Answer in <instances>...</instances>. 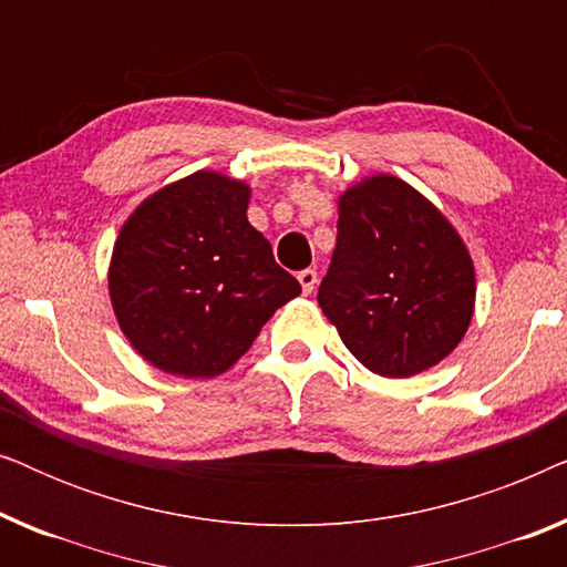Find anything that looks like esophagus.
Instances as JSON below:
<instances>
[{
  "label": "esophagus",
  "mask_w": 567,
  "mask_h": 567,
  "mask_svg": "<svg viewBox=\"0 0 567 567\" xmlns=\"http://www.w3.org/2000/svg\"><path fill=\"white\" fill-rule=\"evenodd\" d=\"M297 278H299V284H301V291H305V293H312V291H315V286H317V270L307 268V270H301V274H299Z\"/></svg>",
  "instance_id": "esophagus-1"
}]
</instances>
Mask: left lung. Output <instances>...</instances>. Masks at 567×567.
Listing matches in <instances>:
<instances>
[{
    "label": "left lung",
    "mask_w": 567,
    "mask_h": 567,
    "mask_svg": "<svg viewBox=\"0 0 567 567\" xmlns=\"http://www.w3.org/2000/svg\"><path fill=\"white\" fill-rule=\"evenodd\" d=\"M348 351L379 377H413L460 346L475 266L444 214L394 175L338 200V243L317 291Z\"/></svg>",
    "instance_id": "8db88e82"
}]
</instances>
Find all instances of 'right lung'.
Instances as JSON below:
<instances>
[{
  "label": "right lung",
  "instance_id": "right-lung-1",
  "mask_svg": "<svg viewBox=\"0 0 567 567\" xmlns=\"http://www.w3.org/2000/svg\"><path fill=\"white\" fill-rule=\"evenodd\" d=\"M250 188L200 169L138 204L115 239L107 286L138 355L175 377H216L299 297L247 221Z\"/></svg>",
  "mask_w": 567,
  "mask_h": 567
}]
</instances>
